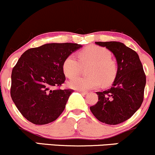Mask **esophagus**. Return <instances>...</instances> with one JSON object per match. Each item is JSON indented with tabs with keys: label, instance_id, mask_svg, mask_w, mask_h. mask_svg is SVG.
<instances>
[{
	"label": "esophagus",
	"instance_id": "34e87169",
	"mask_svg": "<svg viewBox=\"0 0 155 155\" xmlns=\"http://www.w3.org/2000/svg\"><path fill=\"white\" fill-rule=\"evenodd\" d=\"M78 92L81 93V94H83V95H86V94H87V92H86V91H80V90H78Z\"/></svg>",
	"mask_w": 155,
	"mask_h": 155
}]
</instances>
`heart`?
I'll return each instance as SVG.
<instances>
[{"label": "heart", "mask_w": 155, "mask_h": 155, "mask_svg": "<svg viewBox=\"0 0 155 155\" xmlns=\"http://www.w3.org/2000/svg\"><path fill=\"white\" fill-rule=\"evenodd\" d=\"M78 56L80 61L73 55H69L64 59L62 64L64 73L67 78H73L81 73L83 66L89 65V75L71 80L68 83L70 88L85 91L102 84L107 86L113 83L117 74V64L108 49L91 45L82 49Z\"/></svg>", "instance_id": "b5f03b06"}]
</instances>
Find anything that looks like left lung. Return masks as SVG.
I'll use <instances>...</instances> for the list:
<instances>
[{"mask_svg":"<svg viewBox=\"0 0 155 155\" xmlns=\"http://www.w3.org/2000/svg\"><path fill=\"white\" fill-rule=\"evenodd\" d=\"M95 43L106 47L114 54L117 71L112 87L96 92L99 100L90 110L101 123L117 125L128 120L141 107L146 75L137 53L124 43L117 41Z\"/></svg>","mask_w":155,"mask_h":155,"instance_id":"8db88e82","label":"left lung"}]
</instances>
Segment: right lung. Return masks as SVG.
Returning <instances> with one entry per match:
<instances>
[{
    "label": "right lung",
    "mask_w": 155,
    "mask_h": 155,
    "mask_svg": "<svg viewBox=\"0 0 155 155\" xmlns=\"http://www.w3.org/2000/svg\"><path fill=\"white\" fill-rule=\"evenodd\" d=\"M83 45L47 43L27 50L12 72L11 96L27 120L45 125L56 120L64 110L73 90L55 88L65 81L62 64Z\"/></svg>",
    "instance_id": "obj_1"
}]
</instances>
